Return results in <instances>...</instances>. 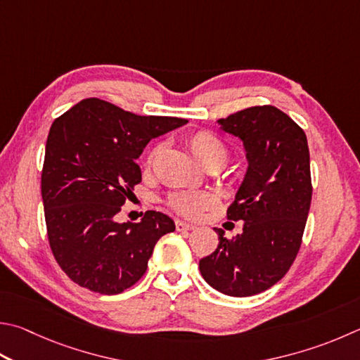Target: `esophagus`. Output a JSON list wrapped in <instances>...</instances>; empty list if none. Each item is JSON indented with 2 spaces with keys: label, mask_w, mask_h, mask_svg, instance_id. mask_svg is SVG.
I'll use <instances>...</instances> for the list:
<instances>
[{
  "label": "esophagus",
  "mask_w": 360,
  "mask_h": 360,
  "mask_svg": "<svg viewBox=\"0 0 360 360\" xmlns=\"http://www.w3.org/2000/svg\"><path fill=\"white\" fill-rule=\"evenodd\" d=\"M176 230H178V231H192V230H195V225L187 224V221H182V220H176Z\"/></svg>",
  "instance_id": "34e87169"
}]
</instances>
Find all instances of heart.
<instances>
[{
    "label": "heart",
    "instance_id": "heart-1",
    "mask_svg": "<svg viewBox=\"0 0 360 360\" xmlns=\"http://www.w3.org/2000/svg\"><path fill=\"white\" fill-rule=\"evenodd\" d=\"M187 143L193 158L205 168L220 169L230 160V148H228L226 143L220 136L207 132V130L193 134ZM154 153L149 154V162L153 160ZM168 205L181 215L197 217L201 211L215 205V197L209 192H174L168 195Z\"/></svg>",
    "mask_w": 360,
    "mask_h": 360
}]
</instances>
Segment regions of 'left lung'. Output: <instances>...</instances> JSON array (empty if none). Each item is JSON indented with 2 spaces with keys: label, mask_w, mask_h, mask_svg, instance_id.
Returning a JSON list of instances; mask_svg holds the SVG:
<instances>
[{
  "label": "left lung",
  "mask_w": 360,
  "mask_h": 360,
  "mask_svg": "<svg viewBox=\"0 0 360 360\" xmlns=\"http://www.w3.org/2000/svg\"><path fill=\"white\" fill-rule=\"evenodd\" d=\"M217 122L243 140L247 153V173L226 212L244 225L231 239L214 228L219 245L200 259V272L217 291L247 297L276 285L296 259L311 201L310 153L304 130L272 105Z\"/></svg>",
  "instance_id": "obj_1"
}]
</instances>
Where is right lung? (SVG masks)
Returning <instances> with one entry per match:
<instances>
[{
  "mask_svg": "<svg viewBox=\"0 0 360 360\" xmlns=\"http://www.w3.org/2000/svg\"><path fill=\"white\" fill-rule=\"evenodd\" d=\"M186 122L89 97L51 124L41 179L45 224L56 263L77 285L101 294L130 288L158 240L174 231V221L158 211L136 224L115 217L141 182L143 149Z\"/></svg>",
  "mask_w": 360,
  "mask_h": 360,
  "instance_id": "1",
  "label": "right lung"
}]
</instances>
